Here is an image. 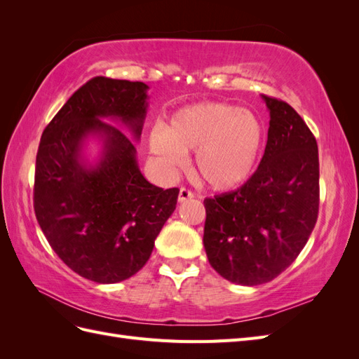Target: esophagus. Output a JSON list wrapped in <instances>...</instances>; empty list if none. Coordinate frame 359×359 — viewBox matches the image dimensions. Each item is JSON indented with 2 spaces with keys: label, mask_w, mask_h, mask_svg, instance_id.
Returning a JSON list of instances; mask_svg holds the SVG:
<instances>
[{
  "label": "esophagus",
  "mask_w": 359,
  "mask_h": 359,
  "mask_svg": "<svg viewBox=\"0 0 359 359\" xmlns=\"http://www.w3.org/2000/svg\"><path fill=\"white\" fill-rule=\"evenodd\" d=\"M194 194L187 190V189H180V194H178V202H186L189 199H193Z\"/></svg>",
  "instance_id": "1"
}]
</instances>
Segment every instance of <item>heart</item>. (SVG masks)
I'll return each instance as SVG.
<instances>
[{
	"label": "heart",
	"instance_id": "heart-1",
	"mask_svg": "<svg viewBox=\"0 0 359 359\" xmlns=\"http://www.w3.org/2000/svg\"><path fill=\"white\" fill-rule=\"evenodd\" d=\"M265 144L260 118L223 102H201L173 112L165 127L149 135L151 153L168 172L186 165L194 154L199 178L217 191L241 187L256 170Z\"/></svg>",
	"mask_w": 359,
	"mask_h": 359
}]
</instances>
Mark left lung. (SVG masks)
Returning a JSON list of instances; mask_svg holds the SVG:
<instances>
[{
  "mask_svg": "<svg viewBox=\"0 0 359 359\" xmlns=\"http://www.w3.org/2000/svg\"><path fill=\"white\" fill-rule=\"evenodd\" d=\"M269 111L265 153L244 186L203 201V247L235 285L276 278L307 244L319 211L318 144L287 103L262 95Z\"/></svg>",
  "mask_w": 359,
  "mask_h": 359,
  "instance_id": "left-lung-1",
  "label": "left lung"
}]
</instances>
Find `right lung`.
<instances>
[{
	"label": "right lung",
	"mask_w": 359,
	"mask_h": 359,
	"mask_svg": "<svg viewBox=\"0 0 359 359\" xmlns=\"http://www.w3.org/2000/svg\"><path fill=\"white\" fill-rule=\"evenodd\" d=\"M148 90L144 82L94 78L70 97L40 139L37 222L62 262L95 283L135 276L177 206L180 190L154 186L137 165ZM94 142L100 151L91 158Z\"/></svg>",
	"instance_id": "right-lung-1"
}]
</instances>
